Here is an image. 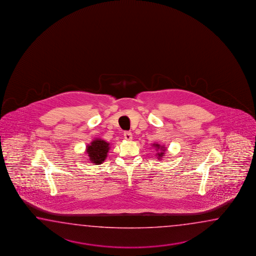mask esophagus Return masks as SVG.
Masks as SVG:
<instances>
[{
	"mask_svg": "<svg viewBox=\"0 0 256 256\" xmlns=\"http://www.w3.org/2000/svg\"><path fill=\"white\" fill-rule=\"evenodd\" d=\"M124 139L127 140V141H130L132 139V132H124Z\"/></svg>",
	"mask_w": 256,
	"mask_h": 256,
	"instance_id": "obj_1",
	"label": "esophagus"
}]
</instances>
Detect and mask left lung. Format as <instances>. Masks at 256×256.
I'll list each match as a JSON object with an SVG mask.
<instances>
[{"instance_id": "left-lung-1", "label": "left lung", "mask_w": 256, "mask_h": 256, "mask_svg": "<svg viewBox=\"0 0 256 256\" xmlns=\"http://www.w3.org/2000/svg\"><path fill=\"white\" fill-rule=\"evenodd\" d=\"M154 146H156L154 147H156V148H158V149H160V150H162V151H163V152H158V156H159V158H162V156H163V154H164V146H160V144H154Z\"/></svg>"}]
</instances>
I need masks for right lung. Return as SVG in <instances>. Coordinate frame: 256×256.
<instances>
[{"instance_id": "add662e5", "label": "right lung", "mask_w": 256, "mask_h": 256, "mask_svg": "<svg viewBox=\"0 0 256 256\" xmlns=\"http://www.w3.org/2000/svg\"><path fill=\"white\" fill-rule=\"evenodd\" d=\"M109 144L102 139H96L88 146L86 152L90 158V161L93 164H102L107 158V152L109 151Z\"/></svg>"}]
</instances>
